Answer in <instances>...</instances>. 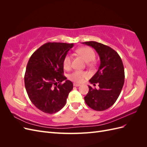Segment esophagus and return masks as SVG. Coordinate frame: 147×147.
<instances>
[{
    "label": "esophagus",
    "mask_w": 147,
    "mask_h": 147,
    "mask_svg": "<svg viewBox=\"0 0 147 147\" xmlns=\"http://www.w3.org/2000/svg\"><path fill=\"white\" fill-rule=\"evenodd\" d=\"M74 86H76V87H77V86H80V84H78V83H74Z\"/></svg>",
    "instance_id": "1"
}]
</instances>
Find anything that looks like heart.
I'll return each mask as SVG.
<instances>
[{"instance_id":"1","label":"heart","mask_w":147,"mask_h":147,"mask_svg":"<svg viewBox=\"0 0 147 147\" xmlns=\"http://www.w3.org/2000/svg\"><path fill=\"white\" fill-rule=\"evenodd\" d=\"M77 53L78 55L82 56L84 59L88 63V64L90 65L92 64V63L90 62L92 61L95 59V53L92 49L89 47H81L77 50ZM63 67L65 70L70 69L71 67V56L69 55H66L63 59ZM88 76L86 72H83L81 70H75L70 75L69 78L71 80L76 82L81 83L83 81V80Z\"/></svg>"}]
</instances>
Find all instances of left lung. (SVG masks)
<instances>
[{"label":"left lung","instance_id":"1","mask_svg":"<svg viewBox=\"0 0 147 147\" xmlns=\"http://www.w3.org/2000/svg\"><path fill=\"white\" fill-rule=\"evenodd\" d=\"M92 47L99 55L100 65L89 82L99 84L98 90L88 86L84 97L86 104L92 109L103 111L112 106L121 92L124 82V69L122 60L112 48L94 41L83 42Z\"/></svg>","mask_w":147,"mask_h":147}]
</instances>
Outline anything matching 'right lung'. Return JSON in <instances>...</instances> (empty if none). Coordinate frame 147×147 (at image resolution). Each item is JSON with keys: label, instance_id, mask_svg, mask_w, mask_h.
Listing matches in <instances>:
<instances>
[{"label": "right lung", "instance_id": "right-lung-1", "mask_svg": "<svg viewBox=\"0 0 147 147\" xmlns=\"http://www.w3.org/2000/svg\"><path fill=\"white\" fill-rule=\"evenodd\" d=\"M73 47L74 43L48 42L37 49L28 61L26 90L32 103L44 113H55L63 109L73 89L72 82L63 75V64Z\"/></svg>", "mask_w": 147, "mask_h": 147}]
</instances>
